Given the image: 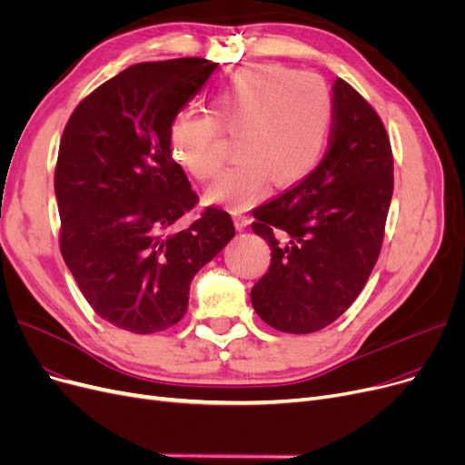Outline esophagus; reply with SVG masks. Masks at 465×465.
<instances>
[{"instance_id":"34e87169","label":"esophagus","mask_w":465,"mask_h":465,"mask_svg":"<svg viewBox=\"0 0 465 465\" xmlns=\"http://www.w3.org/2000/svg\"><path fill=\"white\" fill-rule=\"evenodd\" d=\"M233 223H235V228L239 230V232H243L249 223H251V218L249 216H243V214H235L233 216Z\"/></svg>"}]
</instances>
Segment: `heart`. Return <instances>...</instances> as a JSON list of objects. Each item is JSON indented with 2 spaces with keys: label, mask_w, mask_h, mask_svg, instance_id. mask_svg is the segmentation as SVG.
Masks as SVG:
<instances>
[{
  "label": "heart",
  "mask_w": 465,
  "mask_h": 465,
  "mask_svg": "<svg viewBox=\"0 0 465 465\" xmlns=\"http://www.w3.org/2000/svg\"><path fill=\"white\" fill-rule=\"evenodd\" d=\"M211 111L187 109L170 120V157L209 182L222 166L220 128L237 132V163L206 192V201L233 211L259 203L272 180L289 187L311 176L333 126V99L323 80L280 64L242 68L216 90Z\"/></svg>",
  "instance_id": "heart-1"
}]
</instances>
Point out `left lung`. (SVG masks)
<instances>
[{
	"label": "left lung",
	"instance_id": "obj_1",
	"mask_svg": "<svg viewBox=\"0 0 465 465\" xmlns=\"http://www.w3.org/2000/svg\"><path fill=\"white\" fill-rule=\"evenodd\" d=\"M330 149L299 185L256 206L251 228L272 249L251 289L254 312L285 333L333 323L380 256L392 197V153L381 118L351 84H333Z\"/></svg>",
	"mask_w": 465,
	"mask_h": 465
}]
</instances>
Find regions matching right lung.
<instances>
[{"label": "right lung", "instance_id": "1", "mask_svg": "<svg viewBox=\"0 0 465 465\" xmlns=\"http://www.w3.org/2000/svg\"><path fill=\"white\" fill-rule=\"evenodd\" d=\"M216 64L183 57L140 63L101 84L64 126L55 168L61 252L97 316L132 333L178 323L195 273L235 235L170 157L168 126Z\"/></svg>", "mask_w": 465, "mask_h": 465}]
</instances>
